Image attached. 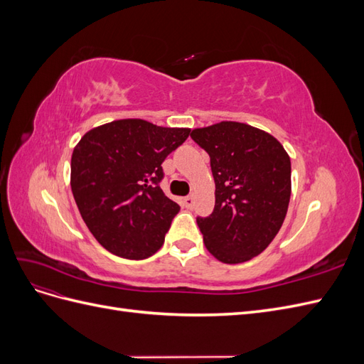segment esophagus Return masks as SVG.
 I'll return each mask as SVG.
<instances>
[{"instance_id": "34e87169", "label": "esophagus", "mask_w": 364, "mask_h": 364, "mask_svg": "<svg viewBox=\"0 0 364 364\" xmlns=\"http://www.w3.org/2000/svg\"><path fill=\"white\" fill-rule=\"evenodd\" d=\"M183 205H185V208L191 209L194 206V197L193 196H186L185 199H183Z\"/></svg>"}]
</instances>
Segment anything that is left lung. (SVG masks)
Returning a JSON list of instances; mask_svg holds the SVG:
<instances>
[{
    "label": "left lung",
    "instance_id": "left-lung-1",
    "mask_svg": "<svg viewBox=\"0 0 364 364\" xmlns=\"http://www.w3.org/2000/svg\"><path fill=\"white\" fill-rule=\"evenodd\" d=\"M211 159L215 206L197 217L206 249L225 264L259 255L284 223L291 194V162L270 134L235 121L194 129Z\"/></svg>",
    "mask_w": 364,
    "mask_h": 364
}]
</instances>
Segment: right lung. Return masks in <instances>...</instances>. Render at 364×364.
<instances>
[{"label": "right lung", "mask_w": 364, "mask_h": 364, "mask_svg": "<svg viewBox=\"0 0 364 364\" xmlns=\"http://www.w3.org/2000/svg\"><path fill=\"white\" fill-rule=\"evenodd\" d=\"M190 129L118 119L85 134L71 158V190L95 240L121 258L144 259L164 245L181 206L161 190L162 162Z\"/></svg>", "instance_id": "right-lung-1"}]
</instances>
